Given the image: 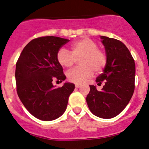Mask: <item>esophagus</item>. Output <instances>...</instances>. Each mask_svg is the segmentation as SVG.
Wrapping results in <instances>:
<instances>
[{
    "label": "esophagus",
    "instance_id": "34e87169",
    "mask_svg": "<svg viewBox=\"0 0 149 149\" xmlns=\"http://www.w3.org/2000/svg\"><path fill=\"white\" fill-rule=\"evenodd\" d=\"M80 86H81V85H80V84H75V87H76L77 88H79Z\"/></svg>",
    "mask_w": 149,
    "mask_h": 149
}]
</instances>
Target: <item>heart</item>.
I'll return each instance as SVG.
<instances>
[{
    "instance_id": "1",
    "label": "heart",
    "mask_w": 149,
    "mask_h": 149,
    "mask_svg": "<svg viewBox=\"0 0 149 149\" xmlns=\"http://www.w3.org/2000/svg\"><path fill=\"white\" fill-rule=\"evenodd\" d=\"M79 59L80 67L75 68L67 73L68 79L74 84H83L95 72H101L107 63L105 51L98 48L96 42L90 38H82L71 45V52L61 48L56 54L58 63L65 68H70Z\"/></svg>"
}]
</instances>
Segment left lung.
<instances>
[{
  "instance_id": "8db88e82",
  "label": "left lung",
  "mask_w": 149,
  "mask_h": 149,
  "mask_svg": "<svg viewBox=\"0 0 149 149\" xmlns=\"http://www.w3.org/2000/svg\"><path fill=\"white\" fill-rule=\"evenodd\" d=\"M107 55V63L102 74L96 78L102 84L101 91L90 86L86 102L96 116L111 118L119 114L130 102L134 91L135 63L130 51L124 44L114 38L101 36Z\"/></svg>"
}]
</instances>
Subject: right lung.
Returning a JSON list of instances; mask_svg holds the SVG:
<instances>
[{
    "instance_id": "add662e5",
    "label": "right lung",
    "mask_w": 149,
    "mask_h": 149,
    "mask_svg": "<svg viewBox=\"0 0 149 149\" xmlns=\"http://www.w3.org/2000/svg\"><path fill=\"white\" fill-rule=\"evenodd\" d=\"M70 40L55 36L35 38L26 45L16 63L17 92L26 109L42 120H52L65 111L74 84L55 88L54 79H65L56 54Z\"/></svg>"
}]
</instances>
